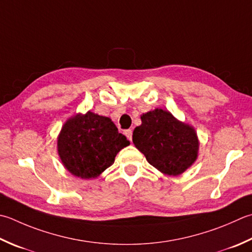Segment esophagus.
<instances>
[{
	"mask_svg": "<svg viewBox=\"0 0 252 252\" xmlns=\"http://www.w3.org/2000/svg\"><path fill=\"white\" fill-rule=\"evenodd\" d=\"M125 134L126 135V137H127V139H129L130 141L132 140V130H131V129L126 130V131H125Z\"/></svg>",
	"mask_w": 252,
	"mask_h": 252,
	"instance_id": "1",
	"label": "esophagus"
}]
</instances>
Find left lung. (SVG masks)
Returning a JSON list of instances; mask_svg holds the SVG:
<instances>
[{"label":"left lung","instance_id":"obj_1","mask_svg":"<svg viewBox=\"0 0 252 252\" xmlns=\"http://www.w3.org/2000/svg\"><path fill=\"white\" fill-rule=\"evenodd\" d=\"M141 120L132 140L153 167L164 175L179 176L194 164L200 143L193 126L160 108L143 113Z\"/></svg>","mask_w":252,"mask_h":252}]
</instances>
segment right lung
Returning a JSON list of instances; mask_svg holds the SVG:
<instances>
[{"label": "right lung", "mask_w": 252, "mask_h": 252, "mask_svg": "<svg viewBox=\"0 0 252 252\" xmlns=\"http://www.w3.org/2000/svg\"><path fill=\"white\" fill-rule=\"evenodd\" d=\"M130 141L118 132L110 118L92 111L76 113L58 135V154L65 169L82 179H94L110 167Z\"/></svg>", "instance_id": "1"}]
</instances>
